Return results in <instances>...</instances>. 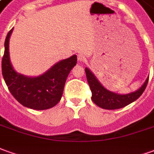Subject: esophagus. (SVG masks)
<instances>
[{
    "instance_id": "34e87169",
    "label": "esophagus",
    "mask_w": 154,
    "mask_h": 154,
    "mask_svg": "<svg viewBox=\"0 0 154 154\" xmlns=\"http://www.w3.org/2000/svg\"><path fill=\"white\" fill-rule=\"evenodd\" d=\"M77 58H78V60H79V61H84V60L85 59V56L84 54H78V56H77Z\"/></svg>"
}]
</instances>
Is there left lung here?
Listing matches in <instances>:
<instances>
[{"label": "left lung", "mask_w": 154, "mask_h": 154, "mask_svg": "<svg viewBox=\"0 0 154 154\" xmlns=\"http://www.w3.org/2000/svg\"><path fill=\"white\" fill-rule=\"evenodd\" d=\"M85 74H86L88 84L90 85L92 93L91 99L95 105H97L99 107L106 110L120 109L135 101L143 93L148 82V79H146L142 87H140L137 91L126 95H120L106 90L100 83L94 74L88 68H85Z\"/></svg>", "instance_id": "8db88e82"}]
</instances>
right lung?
<instances>
[{"instance_id":"1","label":"right lung","mask_w":154,"mask_h":154,"mask_svg":"<svg viewBox=\"0 0 154 154\" xmlns=\"http://www.w3.org/2000/svg\"><path fill=\"white\" fill-rule=\"evenodd\" d=\"M12 29L5 40V52L2 58V75L7 87L19 103L33 110H47L54 107L61 100L67 77L76 65L77 56L73 55L55 63L42 75L27 77L17 73L9 56V40Z\"/></svg>"}]
</instances>
